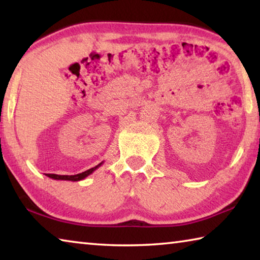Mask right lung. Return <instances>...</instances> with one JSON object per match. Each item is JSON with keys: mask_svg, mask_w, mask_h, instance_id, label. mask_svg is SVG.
I'll use <instances>...</instances> for the list:
<instances>
[{"mask_svg": "<svg viewBox=\"0 0 260 260\" xmlns=\"http://www.w3.org/2000/svg\"><path fill=\"white\" fill-rule=\"evenodd\" d=\"M103 164L102 162H100L99 165H96L95 167H91V169L85 171V172L82 173H79V174H74V175H58V174H46L48 178H51L54 180H68V181H80V180H83L85 178H87L88 175H90L91 173L94 172L96 169H99V167Z\"/></svg>", "mask_w": 260, "mask_h": 260, "instance_id": "add662e5", "label": "right lung"}]
</instances>
